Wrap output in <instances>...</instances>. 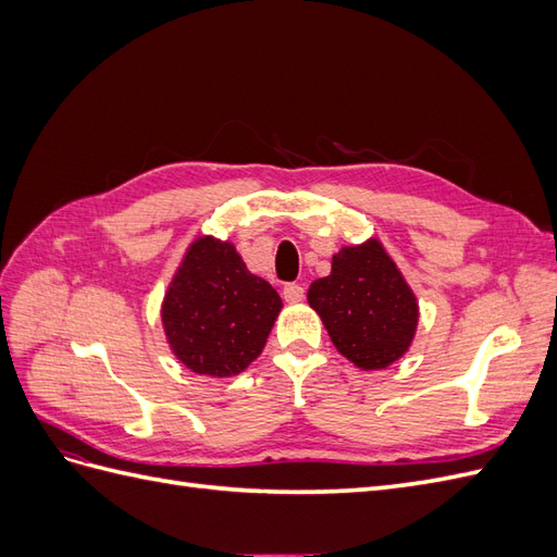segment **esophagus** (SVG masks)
Returning <instances> with one entry per match:
<instances>
[{
  "label": "esophagus",
  "instance_id": "esophagus-1",
  "mask_svg": "<svg viewBox=\"0 0 557 557\" xmlns=\"http://www.w3.org/2000/svg\"><path fill=\"white\" fill-rule=\"evenodd\" d=\"M283 299L288 301V305H297V301L305 299V285H299V283L283 285Z\"/></svg>",
  "mask_w": 557,
  "mask_h": 557
}]
</instances>
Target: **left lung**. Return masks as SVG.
Masks as SVG:
<instances>
[{
    "label": "left lung",
    "mask_w": 557,
    "mask_h": 557,
    "mask_svg": "<svg viewBox=\"0 0 557 557\" xmlns=\"http://www.w3.org/2000/svg\"><path fill=\"white\" fill-rule=\"evenodd\" d=\"M307 299L336 350L364 372L391 367L416 336V295L379 239L334 252L330 276L313 281Z\"/></svg>",
    "instance_id": "8db88e82"
}]
</instances>
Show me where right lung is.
<instances>
[{"instance_id":"1","label":"right lung","mask_w":557,"mask_h":557,"mask_svg":"<svg viewBox=\"0 0 557 557\" xmlns=\"http://www.w3.org/2000/svg\"><path fill=\"white\" fill-rule=\"evenodd\" d=\"M281 307L278 293L248 272L234 244L199 237L164 293L162 327L185 367L227 379L260 356Z\"/></svg>"}]
</instances>
